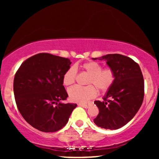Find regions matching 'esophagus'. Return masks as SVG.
<instances>
[{
	"label": "esophagus",
	"mask_w": 159,
	"mask_h": 159,
	"mask_svg": "<svg viewBox=\"0 0 159 159\" xmlns=\"http://www.w3.org/2000/svg\"><path fill=\"white\" fill-rule=\"evenodd\" d=\"M78 105H79V106H81V107H84V108H88V107H89V105H90V104H88V105H87V104H82V103H79V104H78Z\"/></svg>",
	"instance_id": "obj_1"
}]
</instances>
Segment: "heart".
Masks as SVG:
<instances>
[{
    "mask_svg": "<svg viewBox=\"0 0 159 159\" xmlns=\"http://www.w3.org/2000/svg\"><path fill=\"white\" fill-rule=\"evenodd\" d=\"M82 70L89 75L87 78V85L85 87L74 86L68 90L69 97L71 101L75 102L84 103L90 98L95 97L96 95V88L101 92H105L111 88L115 80L114 72L110 68L102 69V66L99 63L94 61L86 62L81 66ZM77 76V69L72 66L66 71L63 75V82L66 86H70L74 83ZM91 84H93V86Z\"/></svg>",
    "mask_w": 159,
    "mask_h": 159,
    "instance_id": "heart-1",
    "label": "heart"
}]
</instances>
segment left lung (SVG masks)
Wrapping results in <instances>:
<instances>
[{"label": "left lung", "mask_w": 159, "mask_h": 159, "mask_svg": "<svg viewBox=\"0 0 159 159\" xmlns=\"http://www.w3.org/2000/svg\"><path fill=\"white\" fill-rule=\"evenodd\" d=\"M93 60L105 61L115 74V80L103 97L95 101L99 113L93 122L98 127L115 130L135 116L143 103L144 81L139 65L132 58L110 54Z\"/></svg>", "instance_id": "1"}]
</instances>
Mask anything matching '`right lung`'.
I'll return each instance as SVG.
<instances>
[{
    "mask_svg": "<svg viewBox=\"0 0 159 159\" xmlns=\"http://www.w3.org/2000/svg\"><path fill=\"white\" fill-rule=\"evenodd\" d=\"M71 63L68 58L40 53L24 61L15 75L18 109L27 123L41 132L61 129L77 106L61 102L68 97L63 77Z\"/></svg>",
    "mask_w": 159,
    "mask_h": 159,
    "instance_id": "1",
    "label": "right lung"
}]
</instances>
